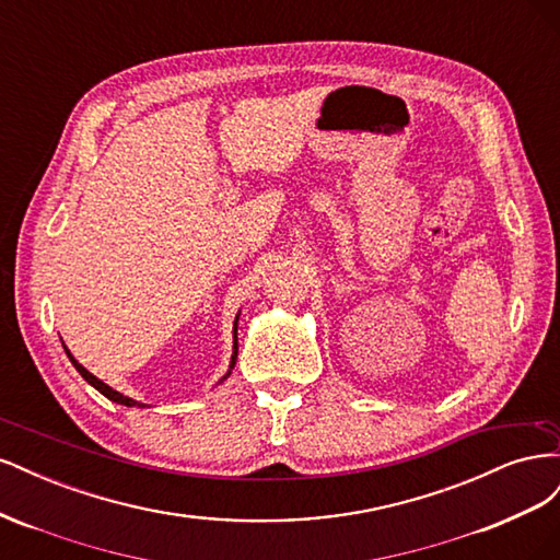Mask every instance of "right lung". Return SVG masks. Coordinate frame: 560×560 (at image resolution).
I'll use <instances>...</instances> for the list:
<instances>
[{"mask_svg":"<svg viewBox=\"0 0 560 560\" xmlns=\"http://www.w3.org/2000/svg\"><path fill=\"white\" fill-rule=\"evenodd\" d=\"M238 319H241V311H238V315H235V322H233V354H231V364H229V371H226V374L222 376V381H219V383H224V381L231 376V371H233V366H235V360H238ZM62 346H65V343H62ZM65 352H67V358H70V362L74 364V369L81 374V378L86 381L89 385H93V387L97 389V393H103L107 399H112V401H116V404H124V406H138V409H140V406H147V404H142V401H138V399L126 397L124 393H118V389H114L112 385H107V383L100 381L97 376H93L86 366L79 364V362L72 358V352L67 350V346H65ZM219 383H217V385H219Z\"/></svg>","mask_w":560,"mask_h":560,"instance_id":"obj_1","label":"right lung"}]
</instances>
